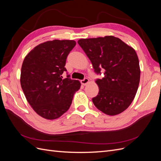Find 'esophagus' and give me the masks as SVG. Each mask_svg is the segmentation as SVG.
I'll return each instance as SVG.
<instances>
[{
  "mask_svg": "<svg viewBox=\"0 0 161 161\" xmlns=\"http://www.w3.org/2000/svg\"><path fill=\"white\" fill-rule=\"evenodd\" d=\"M89 81V80L87 79V78H85V79H84L83 80H81L80 82L82 85H86L87 83H88Z\"/></svg>",
  "mask_w": 161,
  "mask_h": 161,
  "instance_id": "esophagus-1",
  "label": "esophagus"
}]
</instances>
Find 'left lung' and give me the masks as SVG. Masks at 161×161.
Segmentation results:
<instances>
[{
	"label": "left lung",
	"instance_id": "8db88e82",
	"mask_svg": "<svg viewBox=\"0 0 161 161\" xmlns=\"http://www.w3.org/2000/svg\"><path fill=\"white\" fill-rule=\"evenodd\" d=\"M78 43L91 60L97 74L99 93L92 99L96 108L109 115L121 114L133 101L140 77L138 58L133 47L118 37L80 39Z\"/></svg>",
	"mask_w": 161,
	"mask_h": 161
}]
</instances>
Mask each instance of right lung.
<instances>
[{"instance_id":"1","label":"right lung","mask_w":161,"mask_h":161,"mask_svg":"<svg viewBox=\"0 0 161 161\" xmlns=\"http://www.w3.org/2000/svg\"><path fill=\"white\" fill-rule=\"evenodd\" d=\"M76 45L74 40L47 41L28 53L23 62L21 85L27 101L42 118L55 119L70 107L80 82L62 74L66 58Z\"/></svg>"}]
</instances>
